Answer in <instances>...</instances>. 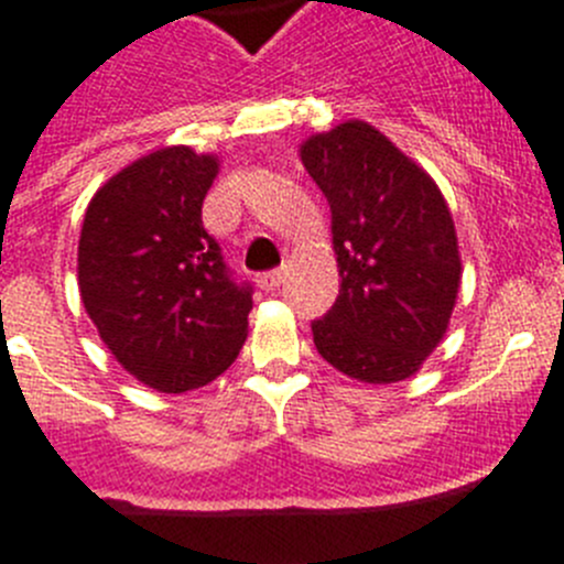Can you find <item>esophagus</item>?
Returning <instances> with one entry per match:
<instances>
[{"label": "esophagus", "mask_w": 564, "mask_h": 564, "mask_svg": "<svg viewBox=\"0 0 564 564\" xmlns=\"http://www.w3.org/2000/svg\"><path fill=\"white\" fill-rule=\"evenodd\" d=\"M282 282H285V271H268L257 276V285L262 288V291H276Z\"/></svg>", "instance_id": "obj_1"}]
</instances>
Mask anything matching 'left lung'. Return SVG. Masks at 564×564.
<instances>
[{"label": "left lung", "instance_id": "left-lung-1", "mask_svg": "<svg viewBox=\"0 0 564 564\" xmlns=\"http://www.w3.org/2000/svg\"><path fill=\"white\" fill-rule=\"evenodd\" d=\"M299 158L330 206L341 276L313 344L352 381H406L457 305L463 262L449 206L426 169L358 118L311 134Z\"/></svg>", "mask_w": 564, "mask_h": 564}]
</instances>
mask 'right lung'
I'll return each mask as SVG.
<instances>
[{"label": "right lung", "instance_id": "add662e5", "mask_svg": "<svg viewBox=\"0 0 564 564\" xmlns=\"http://www.w3.org/2000/svg\"><path fill=\"white\" fill-rule=\"evenodd\" d=\"M220 158L163 147L115 172L89 200L78 293L115 361L149 390H197L248 338L251 291L234 285L203 228Z\"/></svg>", "mask_w": 564, "mask_h": 564}]
</instances>
